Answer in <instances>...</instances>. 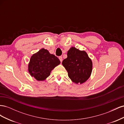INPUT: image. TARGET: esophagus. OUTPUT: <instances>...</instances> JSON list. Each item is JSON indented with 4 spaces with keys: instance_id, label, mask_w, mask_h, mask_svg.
<instances>
[{
    "instance_id": "1",
    "label": "esophagus",
    "mask_w": 124,
    "mask_h": 124,
    "mask_svg": "<svg viewBox=\"0 0 124 124\" xmlns=\"http://www.w3.org/2000/svg\"><path fill=\"white\" fill-rule=\"evenodd\" d=\"M59 60H60V61H61V62H62V56H59Z\"/></svg>"
}]
</instances>
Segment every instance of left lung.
Wrapping results in <instances>:
<instances>
[{
	"instance_id": "obj_1",
	"label": "left lung",
	"mask_w": 124,
	"mask_h": 124,
	"mask_svg": "<svg viewBox=\"0 0 124 124\" xmlns=\"http://www.w3.org/2000/svg\"><path fill=\"white\" fill-rule=\"evenodd\" d=\"M62 64L68 72L69 78L77 84L84 83L91 77L93 62L84 51L71 47Z\"/></svg>"
}]
</instances>
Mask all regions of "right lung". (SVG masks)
I'll return each instance as SVG.
<instances>
[{"label": "right lung", "mask_w": 124, "mask_h": 124, "mask_svg": "<svg viewBox=\"0 0 124 124\" xmlns=\"http://www.w3.org/2000/svg\"><path fill=\"white\" fill-rule=\"evenodd\" d=\"M60 63L56 56L42 48L31 56L28 65V72L37 81H44L50 76L52 70Z\"/></svg>", "instance_id": "add662e5"}]
</instances>
